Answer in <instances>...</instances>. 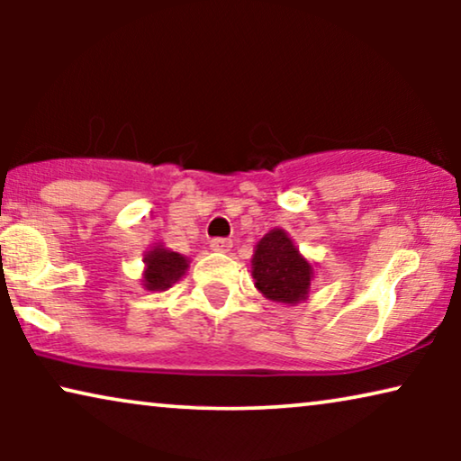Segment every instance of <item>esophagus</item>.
Instances as JSON below:
<instances>
[{"mask_svg": "<svg viewBox=\"0 0 461 461\" xmlns=\"http://www.w3.org/2000/svg\"><path fill=\"white\" fill-rule=\"evenodd\" d=\"M210 248L213 251H222V254H224V251H229L232 248V241H230V239H226V237H218V239H212Z\"/></svg>", "mask_w": 461, "mask_h": 461, "instance_id": "obj_1", "label": "esophagus"}]
</instances>
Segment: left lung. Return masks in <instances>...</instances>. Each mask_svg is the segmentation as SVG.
I'll return each instance as SVG.
<instances>
[{
    "label": "left lung",
    "instance_id": "8db88e82",
    "mask_svg": "<svg viewBox=\"0 0 461 461\" xmlns=\"http://www.w3.org/2000/svg\"><path fill=\"white\" fill-rule=\"evenodd\" d=\"M251 276L264 298L281 304L306 300L312 281V264L300 254L283 229L267 232L254 249Z\"/></svg>",
    "mask_w": 461,
    "mask_h": 461
}]
</instances>
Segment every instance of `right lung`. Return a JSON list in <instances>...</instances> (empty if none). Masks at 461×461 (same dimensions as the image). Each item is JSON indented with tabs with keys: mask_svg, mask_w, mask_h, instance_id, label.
<instances>
[{
	"mask_svg": "<svg viewBox=\"0 0 461 461\" xmlns=\"http://www.w3.org/2000/svg\"><path fill=\"white\" fill-rule=\"evenodd\" d=\"M144 268L142 285L149 292H166L176 281L185 276L188 268V260L182 254H176L172 249H166L163 245H155L144 254Z\"/></svg>",
	"mask_w": 461,
	"mask_h": 461,
	"instance_id": "right-lung-1",
	"label": "right lung"
}]
</instances>
